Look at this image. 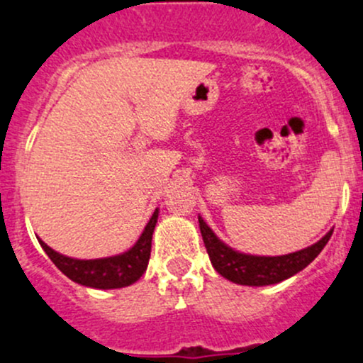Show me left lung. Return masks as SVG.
Masks as SVG:
<instances>
[{"mask_svg": "<svg viewBox=\"0 0 363 363\" xmlns=\"http://www.w3.org/2000/svg\"><path fill=\"white\" fill-rule=\"evenodd\" d=\"M199 227H201L202 240H204L206 249H208L209 259H211L214 270L221 277L228 279L230 282L256 287L279 284L301 272L303 268H306L311 261L320 255V251L325 247L330 235H333V230H330L317 244L301 249V251L291 252V255L252 256L233 251L227 244L221 242L201 216H199Z\"/></svg>", "mask_w": 363, "mask_h": 363, "instance_id": "1", "label": "left lung"}]
</instances>
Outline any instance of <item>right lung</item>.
Instances as JSON below:
<instances>
[{"label":"right lung","instance_id":"1","mask_svg":"<svg viewBox=\"0 0 363 363\" xmlns=\"http://www.w3.org/2000/svg\"><path fill=\"white\" fill-rule=\"evenodd\" d=\"M157 214L159 211L155 209L143 233L130 251L118 256H111V258H67V256L58 255L57 251L48 247L41 239L38 240H40L41 247L45 249L48 258L55 263L58 270L67 275L74 282L86 287H95V289H119V287L131 286L147 270V264H149L150 259L152 233H154L155 223H157Z\"/></svg>","mask_w":363,"mask_h":363}]
</instances>
